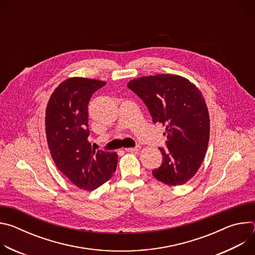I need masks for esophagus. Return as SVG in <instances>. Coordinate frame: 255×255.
I'll return each instance as SVG.
<instances>
[{
  "instance_id": "esophagus-1",
  "label": "esophagus",
  "mask_w": 255,
  "mask_h": 255,
  "mask_svg": "<svg viewBox=\"0 0 255 255\" xmlns=\"http://www.w3.org/2000/svg\"><path fill=\"white\" fill-rule=\"evenodd\" d=\"M139 149H140V146H139V145H137V146H135V147L125 148V151H126V152H133V151H138Z\"/></svg>"
}]
</instances>
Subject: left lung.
Listing matches in <instances>:
<instances>
[{"mask_svg":"<svg viewBox=\"0 0 255 255\" xmlns=\"http://www.w3.org/2000/svg\"><path fill=\"white\" fill-rule=\"evenodd\" d=\"M127 86L146 105L153 123L165 126L166 148H159L162 164L152 170L153 176L172 187L186 184L200 168L210 137L209 112L201 91L176 75L142 77Z\"/></svg>","mask_w":255,"mask_h":255,"instance_id":"obj_1","label":"left lung"}]
</instances>
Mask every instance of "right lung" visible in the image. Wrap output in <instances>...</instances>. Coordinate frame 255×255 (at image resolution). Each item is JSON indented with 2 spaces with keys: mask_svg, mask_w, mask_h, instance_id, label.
<instances>
[{
  "mask_svg": "<svg viewBox=\"0 0 255 255\" xmlns=\"http://www.w3.org/2000/svg\"><path fill=\"white\" fill-rule=\"evenodd\" d=\"M103 81L69 78L51 94L45 113L48 148L56 167L78 188L93 191L116 170V152L96 151L89 142L88 104Z\"/></svg>",
  "mask_w": 255,
  "mask_h": 255,
  "instance_id": "1",
  "label": "right lung"
}]
</instances>
